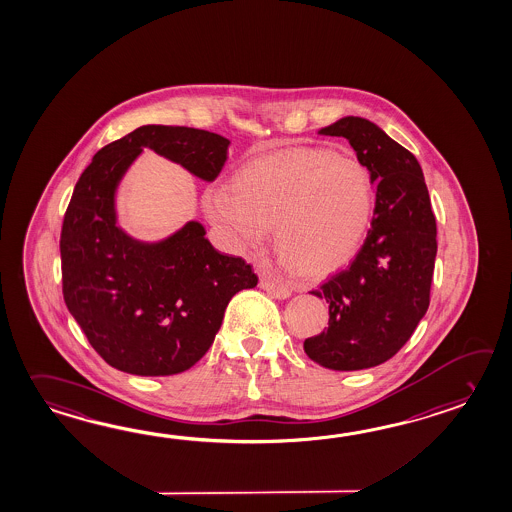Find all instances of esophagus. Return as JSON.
<instances>
[{
	"label": "esophagus",
	"instance_id": "34e87169",
	"mask_svg": "<svg viewBox=\"0 0 512 512\" xmlns=\"http://www.w3.org/2000/svg\"><path fill=\"white\" fill-rule=\"evenodd\" d=\"M261 288L266 290L270 296L277 297V299H286L292 294V288L288 284L277 283V281H272L268 277L261 279Z\"/></svg>",
	"mask_w": 512,
	"mask_h": 512
}]
</instances>
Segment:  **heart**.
<instances>
[{
	"mask_svg": "<svg viewBox=\"0 0 512 512\" xmlns=\"http://www.w3.org/2000/svg\"><path fill=\"white\" fill-rule=\"evenodd\" d=\"M375 183L349 154L284 148L242 163L205 213L237 250H259L275 226L279 255L297 273L325 275L353 259L375 216Z\"/></svg>",
	"mask_w": 512,
	"mask_h": 512,
	"instance_id": "heart-1",
	"label": "heart"
}]
</instances>
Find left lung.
Returning <instances> with one entry per match:
<instances>
[{
    "mask_svg": "<svg viewBox=\"0 0 512 512\" xmlns=\"http://www.w3.org/2000/svg\"><path fill=\"white\" fill-rule=\"evenodd\" d=\"M319 134L349 139L376 205L353 262L310 292L329 303V327L303 347L327 369H369L404 347L430 307L437 224L419 161L375 123L349 115Z\"/></svg>",
    "mask_w": 512,
    "mask_h": 512,
    "instance_id": "1",
    "label": "left lung"
}]
</instances>
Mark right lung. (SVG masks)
<instances>
[{"instance_id": "1", "label": "right lung", "mask_w": 512, "mask_h": 512, "mask_svg": "<svg viewBox=\"0 0 512 512\" xmlns=\"http://www.w3.org/2000/svg\"><path fill=\"white\" fill-rule=\"evenodd\" d=\"M145 147L213 182L228 159L229 139L147 125L101 148L64 215L62 294L106 364L130 375H178L209 351L231 297L259 279L242 257L216 251L198 222L156 244L134 240L115 224V189Z\"/></svg>"}]
</instances>
